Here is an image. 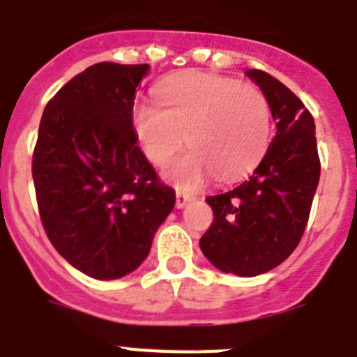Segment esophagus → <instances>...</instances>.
<instances>
[{"label":"esophagus","mask_w":357,"mask_h":357,"mask_svg":"<svg viewBox=\"0 0 357 357\" xmlns=\"http://www.w3.org/2000/svg\"><path fill=\"white\" fill-rule=\"evenodd\" d=\"M189 200H191V197H189V195H184V193H181V191H176V200H175L176 209H182V207H184Z\"/></svg>","instance_id":"1"}]
</instances>
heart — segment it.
Wrapping results in <instances>:
<instances>
[{
	"label": "heart",
	"mask_w": 357,
	"mask_h": 357,
	"mask_svg": "<svg viewBox=\"0 0 357 357\" xmlns=\"http://www.w3.org/2000/svg\"><path fill=\"white\" fill-rule=\"evenodd\" d=\"M157 103L137 102L132 128L148 159L169 162L185 137L191 144L166 169L182 191H195L211 175L234 181L259 162L270 141L272 110L259 87L234 78L184 71L166 78Z\"/></svg>",
	"instance_id": "b5f03b06"
}]
</instances>
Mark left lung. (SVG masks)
<instances>
[{
    "label": "left lung",
    "mask_w": 357,
    "mask_h": 357,
    "mask_svg": "<svg viewBox=\"0 0 357 357\" xmlns=\"http://www.w3.org/2000/svg\"><path fill=\"white\" fill-rule=\"evenodd\" d=\"M247 75L268 98L275 137L247 181L206 198L214 220L200 238L207 259L239 277L261 275L288 259L304 234L320 181L311 112L266 71Z\"/></svg>",
    "instance_id": "1"
}]
</instances>
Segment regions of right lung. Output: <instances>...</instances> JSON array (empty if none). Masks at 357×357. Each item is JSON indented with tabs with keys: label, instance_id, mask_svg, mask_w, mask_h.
I'll use <instances>...</instances> for the list:
<instances>
[{
	"label": "right lung",
	"instance_id": "right-lung-1",
	"mask_svg": "<svg viewBox=\"0 0 357 357\" xmlns=\"http://www.w3.org/2000/svg\"><path fill=\"white\" fill-rule=\"evenodd\" d=\"M148 64L100 62L68 82L40 118L31 175L46 236L93 279H119L146 259L175 191L132 128Z\"/></svg>",
	"mask_w": 357,
	"mask_h": 357
}]
</instances>
